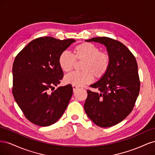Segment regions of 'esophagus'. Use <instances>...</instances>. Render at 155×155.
<instances>
[{"label": "esophagus", "mask_w": 155, "mask_h": 155, "mask_svg": "<svg viewBox=\"0 0 155 155\" xmlns=\"http://www.w3.org/2000/svg\"><path fill=\"white\" fill-rule=\"evenodd\" d=\"M72 88H73V91H74V92H76L78 89L79 88V87H76V86H74V85H72Z\"/></svg>", "instance_id": "1"}]
</instances>
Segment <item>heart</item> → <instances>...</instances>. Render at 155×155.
I'll use <instances>...</instances> for the list:
<instances>
[{
    "label": "heart",
    "mask_w": 155,
    "mask_h": 155,
    "mask_svg": "<svg viewBox=\"0 0 155 155\" xmlns=\"http://www.w3.org/2000/svg\"><path fill=\"white\" fill-rule=\"evenodd\" d=\"M76 61H83L81 72H72L64 78V82L76 87L91 83L94 76L96 79L104 77L110 67L109 54L100 51L97 46L90 43H83L73 48L72 55L64 51L59 56L58 63L64 72H69L74 68Z\"/></svg>",
    "instance_id": "obj_1"
}]
</instances>
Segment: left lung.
<instances>
[{
    "mask_svg": "<svg viewBox=\"0 0 155 155\" xmlns=\"http://www.w3.org/2000/svg\"><path fill=\"white\" fill-rule=\"evenodd\" d=\"M85 41L104 45L110 63L105 76L91 85L100 92L87 91L84 109L96 125L109 127L123 121L137 101L140 87L137 60L123 43L109 37H94Z\"/></svg>",
    "mask_w": 155,
    "mask_h": 155,
    "instance_id": "8db88e82",
    "label": "left lung"
}]
</instances>
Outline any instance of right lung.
I'll return each instance as SVG.
<instances>
[{"mask_svg":"<svg viewBox=\"0 0 155 155\" xmlns=\"http://www.w3.org/2000/svg\"><path fill=\"white\" fill-rule=\"evenodd\" d=\"M74 42L73 39L39 37L28 44L14 60L13 95L31 123L42 127L52 125L66 110L73 94L72 86L59 87L55 91L54 86L63 77L59 56Z\"/></svg>","mask_w":155,"mask_h":155,"instance_id":"right-lung-1","label":"right lung"}]
</instances>
